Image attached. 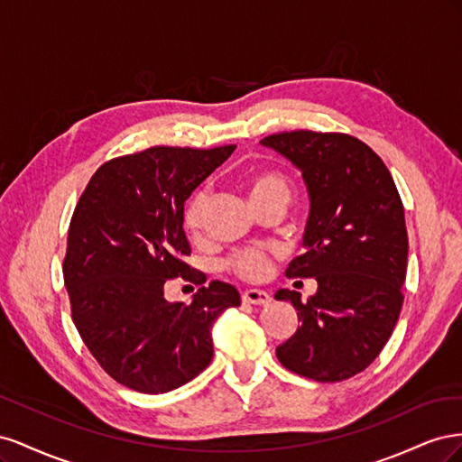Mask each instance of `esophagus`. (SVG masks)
<instances>
[{"label": "esophagus", "instance_id": "obj_1", "mask_svg": "<svg viewBox=\"0 0 462 462\" xmlns=\"http://www.w3.org/2000/svg\"><path fill=\"white\" fill-rule=\"evenodd\" d=\"M243 300L248 304H270L272 297L265 291L260 289H248L243 292Z\"/></svg>", "mask_w": 462, "mask_h": 462}]
</instances>
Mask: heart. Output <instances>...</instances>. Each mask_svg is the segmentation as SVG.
Listing matches in <instances>:
<instances>
[{"label": "heart", "mask_w": 462, "mask_h": 462, "mask_svg": "<svg viewBox=\"0 0 462 462\" xmlns=\"http://www.w3.org/2000/svg\"><path fill=\"white\" fill-rule=\"evenodd\" d=\"M248 190L253 202L265 200V199H287L291 200V183L277 171L262 170L250 175L248 179ZM208 204V190L200 189L192 194V199L185 209V221L190 231H199L202 226L204 208ZM227 268L245 279H262L272 270V256L268 250L263 248H246L241 253L233 254L227 260Z\"/></svg>", "instance_id": "heart-1"}]
</instances>
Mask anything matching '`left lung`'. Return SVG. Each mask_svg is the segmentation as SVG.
Masks as SVG:
<instances>
[{
	"instance_id": "obj_1",
	"label": "left lung",
	"mask_w": 462,
	"mask_h": 462,
	"mask_svg": "<svg viewBox=\"0 0 462 462\" xmlns=\"http://www.w3.org/2000/svg\"><path fill=\"white\" fill-rule=\"evenodd\" d=\"M297 165L309 189L306 253L287 277H316L318 291L279 289L300 328L275 348L282 365L316 382H343L382 353L402 309L409 235L404 209L382 158L343 133L291 131L260 141Z\"/></svg>"
}]
</instances>
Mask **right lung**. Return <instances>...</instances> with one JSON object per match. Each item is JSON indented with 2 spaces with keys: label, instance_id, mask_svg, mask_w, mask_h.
I'll list each match as a JSON object with an SVG mask.
<instances>
[{
  "label": "right lung",
  "instance_id": "right-lung-1",
  "mask_svg": "<svg viewBox=\"0 0 462 462\" xmlns=\"http://www.w3.org/2000/svg\"><path fill=\"white\" fill-rule=\"evenodd\" d=\"M236 146H153L106 162L75 208L63 260L71 316L88 351L116 382L158 395L194 380L214 356L212 324L241 304L212 282L192 302H167V279L202 285L183 256L185 202Z\"/></svg>",
  "mask_w": 462,
  "mask_h": 462
}]
</instances>
